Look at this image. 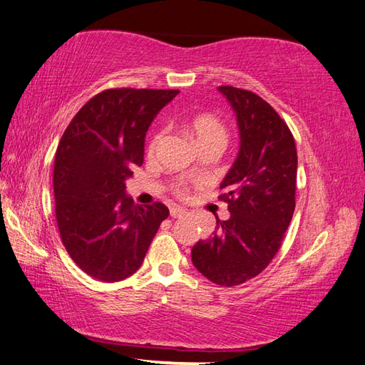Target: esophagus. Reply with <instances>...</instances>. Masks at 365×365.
I'll use <instances>...</instances> for the list:
<instances>
[{"mask_svg": "<svg viewBox=\"0 0 365 365\" xmlns=\"http://www.w3.org/2000/svg\"><path fill=\"white\" fill-rule=\"evenodd\" d=\"M185 214H187V210L180 207V206H173L170 207V215H172L173 218H182Z\"/></svg>", "mask_w": 365, "mask_h": 365, "instance_id": "1", "label": "esophagus"}]
</instances>
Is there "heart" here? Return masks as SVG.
Masks as SVG:
<instances>
[{
    "instance_id": "heart-1",
    "label": "heart",
    "mask_w": 365,
    "mask_h": 365,
    "mask_svg": "<svg viewBox=\"0 0 365 365\" xmlns=\"http://www.w3.org/2000/svg\"><path fill=\"white\" fill-rule=\"evenodd\" d=\"M189 133L195 140L197 147H223L228 142V129L217 117L201 114L193 117L189 123ZM162 133H158L151 142V150H155L162 142Z\"/></svg>"
}]
</instances>
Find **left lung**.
I'll return each instance as SVG.
<instances>
[{
	"label": "left lung",
	"mask_w": 365,
	"mask_h": 365,
	"mask_svg": "<svg viewBox=\"0 0 365 365\" xmlns=\"http://www.w3.org/2000/svg\"><path fill=\"white\" fill-rule=\"evenodd\" d=\"M218 92L236 114L240 137L220 182L231 215L192 248V262L214 284L232 287L261 273L281 247L295 209L297 148L284 120L261 96L231 86Z\"/></svg>",
	"instance_id": "left-lung-1"
}]
</instances>
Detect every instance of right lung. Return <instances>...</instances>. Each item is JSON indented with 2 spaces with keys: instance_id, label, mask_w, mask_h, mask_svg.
Here are the masks:
<instances>
[{
  "instance_id": "right-lung-1",
  "label": "right lung",
  "mask_w": 365,
  "mask_h": 365,
  "mask_svg": "<svg viewBox=\"0 0 365 365\" xmlns=\"http://www.w3.org/2000/svg\"><path fill=\"white\" fill-rule=\"evenodd\" d=\"M180 91L110 88L88 100L67 126L54 159L62 244L88 277L126 279L140 269L168 207L134 205L126 180L143 162L153 120Z\"/></svg>"
}]
</instances>
